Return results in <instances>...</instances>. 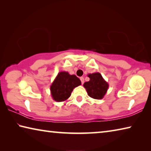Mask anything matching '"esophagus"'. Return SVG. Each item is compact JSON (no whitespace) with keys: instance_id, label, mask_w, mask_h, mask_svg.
Wrapping results in <instances>:
<instances>
[{"instance_id":"1","label":"esophagus","mask_w":151,"mask_h":151,"mask_svg":"<svg viewBox=\"0 0 151 151\" xmlns=\"http://www.w3.org/2000/svg\"><path fill=\"white\" fill-rule=\"evenodd\" d=\"M80 79H81V83H82V85H83V84H84V82H85V81H84V78H83V77H81V78H80Z\"/></svg>"}]
</instances>
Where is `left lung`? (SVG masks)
I'll return each mask as SVG.
<instances>
[{
    "instance_id": "obj_1",
    "label": "left lung",
    "mask_w": 151,
    "mask_h": 151,
    "mask_svg": "<svg viewBox=\"0 0 151 151\" xmlns=\"http://www.w3.org/2000/svg\"><path fill=\"white\" fill-rule=\"evenodd\" d=\"M88 77L90 80L85 82L83 86L85 88L88 95L94 99H102L105 95L109 85L104 80L101 74L94 73L88 74Z\"/></svg>"
}]
</instances>
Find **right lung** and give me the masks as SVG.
I'll return each mask as SVG.
<instances>
[{
    "instance_id": "1",
    "label": "right lung",
    "mask_w": 151,
    "mask_h": 151,
    "mask_svg": "<svg viewBox=\"0 0 151 151\" xmlns=\"http://www.w3.org/2000/svg\"><path fill=\"white\" fill-rule=\"evenodd\" d=\"M81 85V81L76 75L61 71L50 85L51 96L57 102L65 101L70 96L73 89Z\"/></svg>"
}]
</instances>
